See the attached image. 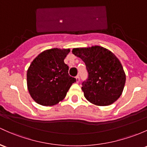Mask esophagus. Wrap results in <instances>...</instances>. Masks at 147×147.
I'll return each instance as SVG.
<instances>
[{
    "label": "esophagus",
    "instance_id": "34e87169",
    "mask_svg": "<svg viewBox=\"0 0 147 147\" xmlns=\"http://www.w3.org/2000/svg\"><path fill=\"white\" fill-rule=\"evenodd\" d=\"M76 83H79V81H80V76H79V75L76 76Z\"/></svg>",
    "mask_w": 147,
    "mask_h": 147
}]
</instances>
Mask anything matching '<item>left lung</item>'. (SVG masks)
Here are the masks:
<instances>
[{
  "label": "left lung",
  "mask_w": 147,
  "mask_h": 147,
  "mask_svg": "<svg viewBox=\"0 0 147 147\" xmlns=\"http://www.w3.org/2000/svg\"><path fill=\"white\" fill-rule=\"evenodd\" d=\"M72 53L86 64L88 78L82 83V90L87 100L97 106L116 102L122 94L126 79L116 55L99 45L74 48Z\"/></svg>",
  "instance_id": "8db88e82"
}]
</instances>
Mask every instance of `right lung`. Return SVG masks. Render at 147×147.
Returning <instances> with one entry per match:
<instances>
[{"mask_svg":"<svg viewBox=\"0 0 147 147\" xmlns=\"http://www.w3.org/2000/svg\"><path fill=\"white\" fill-rule=\"evenodd\" d=\"M70 49L53 48L40 53L26 74L27 88L32 99L42 106H53L65 98L75 78L69 75L64 59Z\"/></svg>","mask_w":147,"mask_h":147,"instance_id":"obj_1","label":"right lung"}]
</instances>
